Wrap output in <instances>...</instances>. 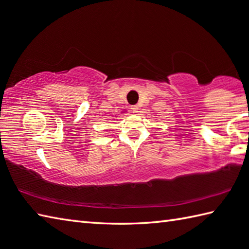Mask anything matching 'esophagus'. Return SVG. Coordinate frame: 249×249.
<instances>
[{
  "mask_svg": "<svg viewBox=\"0 0 249 249\" xmlns=\"http://www.w3.org/2000/svg\"><path fill=\"white\" fill-rule=\"evenodd\" d=\"M131 110L134 111L135 113L139 112V106H138V105H134V106H131Z\"/></svg>",
  "mask_w": 249,
  "mask_h": 249,
  "instance_id": "1",
  "label": "esophagus"
}]
</instances>
